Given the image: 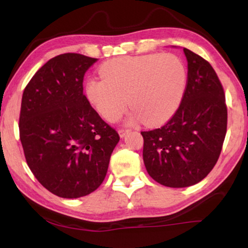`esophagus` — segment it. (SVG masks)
I'll return each mask as SVG.
<instances>
[{"label": "esophagus", "mask_w": 248, "mask_h": 248, "mask_svg": "<svg viewBox=\"0 0 248 248\" xmlns=\"http://www.w3.org/2000/svg\"><path fill=\"white\" fill-rule=\"evenodd\" d=\"M128 131H129V130H127V129H119L118 130V133H119V136L123 138V137L125 136V134L128 133Z\"/></svg>", "instance_id": "esophagus-1"}]
</instances>
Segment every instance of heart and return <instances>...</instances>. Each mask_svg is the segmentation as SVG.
<instances>
[{"mask_svg": "<svg viewBox=\"0 0 248 248\" xmlns=\"http://www.w3.org/2000/svg\"><path fill=\"white\" fill-rule=\"evenodd\" d=\"M99 74L102 78L87 79L85 95L108 121L118 120L129 102L136 119L148 125L164 124L178 109L187 85L186 65L170 53L112 59Z\"/></svg>", "mask_w": 248, "mask_h": 248, "instance_id": "1", "label": "heart"}]
</instances>
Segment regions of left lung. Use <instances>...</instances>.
I'll return each instance as SVG.
<instances>
[{"label": "left lung", "instance_id": "1", "mask_svg": "<svg viewBox=\"0 0 248 248\" xmlns=\"http://www.w3.org/2000/svg\"><path fill=\"white\" fill-rule=\"evenodd\" d=\"M187 85L179 107L162 127L141 131L149 175L163 186L183 188L202 180L219 159L228 125L223 86L211 64L184 48Z\"/></svg>", "mask_w": 248, "mask_h": 248}]
</instances>
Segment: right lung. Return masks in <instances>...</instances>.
<instances>
[{
    "label": "right lung",
    "mask_w": 248,
    "mask_h": 248,
    "mask_svg": "<svg viewBox=\"0 0 248 248\" xmlns=\"http://www.w3.org/2000/svg\"><path fill=\"white\" fill-rule=\"evenodd\" d=\"M97 59L63 53L45 63L25 87L19 138L37 180L61 198L90 195L102 185L119 134L83 94Z\"/></svg>",
    "instance_id": "1"
}]
</instances>
